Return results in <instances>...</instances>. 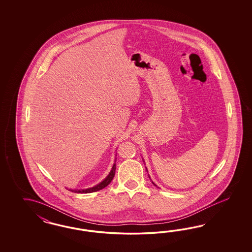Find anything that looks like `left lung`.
I'll use <instances>...</instances> for the list:
<instances>
[{"label":"left lung","mask_w":252,"mask_h":252,"mask_svg":"<svg viewBox=\"0 0 252 252\" xmlns=\"http://www.w3.org/2000/svg\"><path fill=\"white\" fill-rule=\"evenodd\" d=\"M146 169H147V168H146ZM149 177H150V176H149ZM152 182H153V181H152ZM153 185H154V186H156V185H155V184L153 183Z\"/></svg>","instance_id":"1"}]
</instances>
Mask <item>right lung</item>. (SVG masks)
Here are the masks:
<instances>
[{
  "instance_id": "1",
  "label": "right lung",
  "mask_w": 252,
  "mask_h": 252,
  "mask_svg": "<svg viewBox=\"0 0 252 252\" xmlns=\"http://www.w3.org/2000/svg\"><path fill=\"white\" fill-rule=\"evenodd\" d=\"M115 161H116V160H115ZM115 161V163H114V165H113V167H112L111 172L109 173V175H108L100 183L96 185V186H94V187H92V188H90V189H69V190L72 191V192H75V193H92V192L99 191L100 190V189H104L105 187H107L109 184L112 182V180H113V178H114V176H115V169H116Z\"/></svg>"
}]
</instances>
